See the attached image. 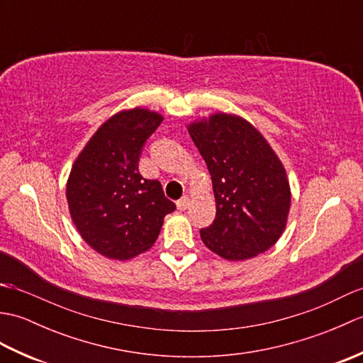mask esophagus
Listing matches in <instances>:
<instances>
[{"label":"esophagus","mask_w":363,"mask_h":363,"mask_svg":"<svg viewBox=\"0 0 363 363\" xmlns=\"http://www.w3.org/2000/svg\"><path fill=\"white\" fill-rule=\"evenodd\" d=\"M176 204H177V209H179V211H186L187 207H189V204H190V198L187 195L182 196Z\"/></svg>","instance_id":"34e87169"}]
</instances>
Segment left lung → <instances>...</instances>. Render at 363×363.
I'll use <instances>...</instances> for the list:
<instances>
[{
    "label": "left lung",
    "mask_w": 363,
    "mask_h": 363,
    "mask_svg": "<svg viewBox=\"0 0 363 363\" xmlns=\"http://www.w3.org/2000/svg\"><path fill=\"white\" fill-rule=\"evenodd\" d=\"M212 176L217 215L199 230L226 260H246L279 240L290 211V186L279 157L251 123L215 113L189 125Z\"/></svg>",
    "instance_id": "left-lung-1"
}]
</instances>
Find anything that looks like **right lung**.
I'll return each mask as SVG.
<instances>
[{
	"instance_id": "1",
	"label": "right lung",
	"mask_w": 363,
	"mask_h": 363,
	"mask_svg": "<svg viewBox=\"0 0 363 363\" xmlns=\"http://www.w3.org/2000/svg\"><path fill=\"white\" fill-rule=\"evenodd\" d=\"M162 115L140 109L113 115L74 160L67 201L81 237L96 252L128 260L157 240L164 217L176 204L157 179L138 173V160Z\"/></svg>"
}]
</instances>
